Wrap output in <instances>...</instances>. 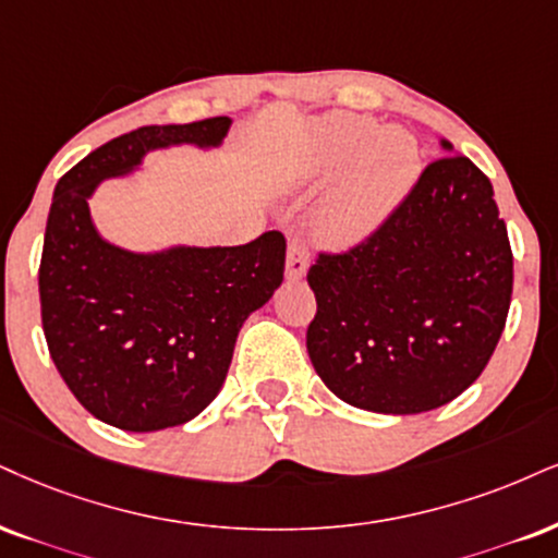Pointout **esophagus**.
<instances>
[{
    "mask_svg": "<svg viewBox=\"0 0 558 558\" xmlns=\"http://www.w3.org/2000/svg\"><path fill=\"white\" fill-rule=\"evenodd\" d=\"M307 266H311V251H307V245L298 238L290 240V245H287V277L302 279Z\"/></svg>",
    "mask_w": 558,
    "mask_h": 558,
    "instance_id": "1",
    "label": "esophagus"
}]
</instances>
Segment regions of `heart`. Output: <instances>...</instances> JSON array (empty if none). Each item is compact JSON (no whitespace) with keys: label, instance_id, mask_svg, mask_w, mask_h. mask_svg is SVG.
<instances>
[{"label":"heart","instance_id":"obj_1","mask_svg":"<svg viewBox=\"0 0 558 558\" xmlns=\"http://www.w3.org/2000/svg\"><path fill=\"white\" fill-rule=\"evenodd\" d=\"M343 174L318 211V232L331 245H356L403 202L418 173L416 140L403 129H380L369 116L339 113L315 132L311 170L318 178Z\"/></svg>","mask_w":558,"mask_h":558}]
</instances>
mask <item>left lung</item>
I'll list each match as a JSON object with an SVG mask.
<instances>
[{"label":"left lung","mask_w":558,"mask_h":558,"mask_svg":"<svg viewBox=\"0 0 558 558\" xmlns=\"http://www.w3.org/2000/svg\"><path fill=\"white\" fill-rule=\"evenodd\" d=\"M409 196L360 245L318 253L307 354L328 390L375 414H422L489 364L512 300L492 181L439 142Z\"/></svg>","instance_id":"1"}]
</instances>
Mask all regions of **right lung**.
Listing matches in <instances>:
<instances>
[{
    "label": "right lung",
    "mask_w": 558,
    "mask_h": 558,
    "mask_svg": "<svg viewBox=\"0 0 558 558\" xmlns=\"http://www.w3.org/2000/svg\"><path fill=\"white\" fill-rule=\"evenodd\" d=\"M232 119L142 126L61 175L48 211L38 292L51 360L100 422L157 432L191 422L222 388L240 328L284 279L287 240L132 253L95 230L87 198L153 149L219 147Z\"/></svg>",
    "instance_id": "right-lung-1"
}]
</instances>
